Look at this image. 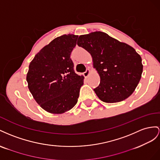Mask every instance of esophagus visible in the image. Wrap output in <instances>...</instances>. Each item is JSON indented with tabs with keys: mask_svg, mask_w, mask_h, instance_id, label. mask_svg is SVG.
Here are the masks:
<instances>
[{
	"mask_svg": "<svg viewBox=\"0 0 160 160\" xmlns=\"http://www.w3.org/2000/svg\"><path fill=\"white\" fill-rule=\"evenodd\" d=\"M90 72H91V71H90L89 69H87L85 72L83 73V75H84V76L85 78H87V77L90 75Z\"/></svg>",
	"mask_w": 160,
	"mask_h": 160,
	"instance_id": "obj_1",
	"label": "esophagus"
}]
</instances>
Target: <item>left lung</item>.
<instances>
[{
    "mask_svg": "<svg viewBox=\"0 0 160 160\" xmlns=\"http://www.w3.org/2000/svg\"><path fill=\"white\" fill-rule=\"evenodd\" d=\"M77 44L92 56L100 78L94 89L100 100L118 102L133 94L143 72L142 60L133 48L101 31L80 35Z\"/></svg>",
    "mask_w": 160,
    "mask_h": 160,
    "instance_id": "obj_1",
    "label": "left lung"
}]
</instances>
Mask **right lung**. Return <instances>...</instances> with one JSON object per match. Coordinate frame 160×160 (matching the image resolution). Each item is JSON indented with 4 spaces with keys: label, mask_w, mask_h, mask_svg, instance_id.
Listing matches in <instances>:
<instances>
[{
    "label": "right lung",
    "mask_w": 160,
    "mask_h": 160,
    "mask_svg": "<svg viewBox=\"0 0 160 160\" xmlns=\"http://www.w3.org/2000/svg\"><path fill=\"white\" fill-rule=\"evenodd\" d=\"M78 35H63L53 39L35 55L26 79L32 96L45 111L62 114L78 102L84 77L74 70L70 59Z\"/></svg>",
    "instance_id": "1"
}]
</instances>
